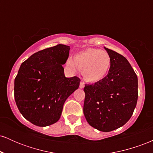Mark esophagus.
Segmentation results:
<instances>
[{
    "instance_id": "1",
    "label": "esophagus",
    "mask_w": 153,
    "mask_h": 153,
    "mask_svg": "<svg viewBox=\"0 0 153 153\" xmlns=\"http://www.w3.org/2000/svg\"><path fill=\"white\" fill-rule=\"evenodd\" d=\"M85 87V83L83 82H80V88H83Z\"/></svg>"
}]
</instances>
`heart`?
I'll list each match as a JSON object with an SVG mask.
<instances>
[{
	"instance_id": "1",
	"label": "heart",
	"mask_w": 153,
	"mask_h": 153,
	"mask_svg": "<svg viewBox=\"0 0 153 153\" xmlns=\"http://www.w3.org/2000/svg\"><path fill=\"white\" fill-rule=\"evenodd\" d=\"M67 65L73 71L78 68L87 81L97 82L106 77L111 59L106 52L98 49H87L75 54L74 59L69 57Z\"/></svg>"
}]
</instances>
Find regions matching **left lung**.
I'll return each mask as SVG.
<instances>
[{
    "mask_svg": "<svg viewBox=\"0 0 153 153\" xmlns=\"http://www.w3.org/2000/svg\"><path fill=\"white\" fill-rule=\"evenodd\" d=\"M111 59L104 79L85 84L83 114L88 123L101 131L122 127L131 118L138 98V80L124 56L104 47Z\"/></svg>",
    "mask_w": 153,
    "mask_h": 153,
    "instance_id": "8db88e82",
    "label": "left lung"
}]
</instances>
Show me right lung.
<instances>
[{"mask_svg": "<svg viewBox=\"0 0 153 153\" xmlns=\"http://www.w3.org/2000/svg\"><path fill=\"white\" fill-rule=\"evenodd\" d=\"M70 50V46L57 45L33 54L21 65L14 80L16 103L23 117L34 125L57 122L67 99L78 88V77L65 76L62 65Z\"/></svg>", "mask_w": 153, "mask_h": 153, "instance_id": "obj_1", "label": "right lung"}]
</instances>
